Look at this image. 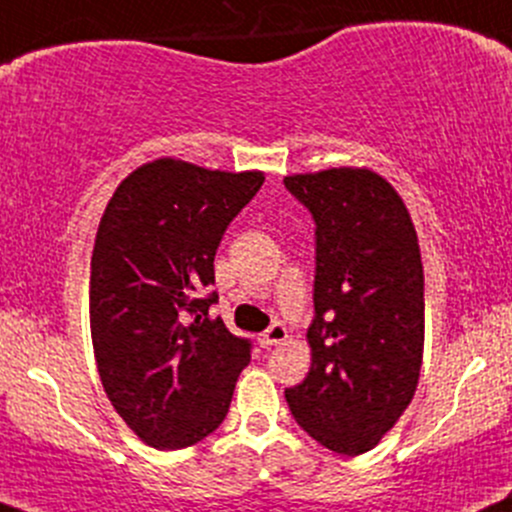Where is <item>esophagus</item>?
I'll list each match as a JSON object with an SVG mask.
<instances>
[{
    "mask_svg": "<svg viewBox=\"0 0 512 512\" xmlns=\"http://www.w3.org/2000/svg\"><path fill=\"white\" fill-rule=\"evenodd\" d=\"M286 338H289V333H286L284 325L282 323H274V325H269L267 333L260 335V342L265 347H274V345H282Z\"/></svg>",
    "mask_w": 512,
    "mask_h": 512,
    "instance_id": "obj_1",
    "label": "esophagus"
}]
</instances>
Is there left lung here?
<instances>
[{
	"instance_id": "left-lung-1",
	"label": "left lung",
	"mask_w": 512,
	"mask_h": 512,
	"mask_svg": "<svg viewBox=\"0 0 512 512\" xmlns=\"http://www.w3.org/2000/svg\"><path fill=\"white\" fill-rule=\"evenodd\" d=\"M316 221L311 369L286 403L313 440L369 452L413 401L425 345V279L406 204L367 167L284 177Z\"/></svg>"
}]
</instances>
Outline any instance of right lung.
Instances as JSON below:
<instances>
[{
  "label": "right lung",
  "mask_w": 512,
  "mask_h": 512,
  "mask_svg": "<svg viewBox=\"0 0 512 512\" xmlns=\"http://www.w3.org/2000/svg\"><path fill=\"white\" fill-rule=\"evenodd\" d=\"M265 172L160 157L116 187L99 221L89 328L111 406L145 445L182 449L226 418L250 342L211 318L213 257Z\"/></svg>",
  "instance_id": "right-lung-1"
}]
</instances>
